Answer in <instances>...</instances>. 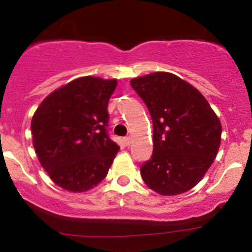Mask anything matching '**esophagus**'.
<instances>
[{
  "label": "esophagus",
  "mask_w": 252,
  "mask_h": 252,
  "mask_svg": "<svg viewBox=\"0 0 252 252\" xmlns=\"http://www.w3.org/2000/svg\"><path fill=\"white\" fill-rule=\"evenodd\" d=\"M124 144H126V146H129V145L131 144V137L130 136L124 137Z\"/></svg>",
  "instance_id": "34e87169"
}]
</instances>
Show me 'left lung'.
Returning a JSON list of instances; mask_svg holds the SVG:
<instances>
[{"mask_svg":"<svg viewBox=\"0 0 252 252\" xmlns=\"http://www.w3.org/2000/svg\"><path fill=\"white\" fill-rule=\"evenodd\" d=\"M130 84L153 123V153L140 168L142 180L161 195L187 192L215 159L221 122L200 92L173 73H150Z\"/></svg>","mask_w":252,"mask_h":252,"instance_id":"left-lung-1","label":"left lung"}]
</instances>
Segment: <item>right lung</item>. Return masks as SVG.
<instances>
[{"mask_svg":"<svg viewBox=\"0 0 252 252\" xmlns=\"http://www.w3.org/2000/svg\"><path fill=\"white\" fill-rule=\"evenodd\" d=\"M117 79L86 76L49 94L31 121L39 163L55 185L86 192L105 179L119 146L107 134Z\"/></svg>","mask_w":252,"mask_h":252,"instance_id":"right-lung-1","label":"right lung"}]
</instances>
